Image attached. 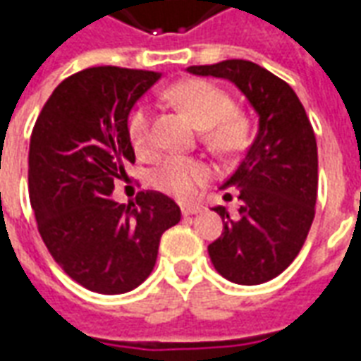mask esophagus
<instances>
[{"mask_svg": "<svg viewBox=\"0 0 361 361\" xmlns=\"http://www.w3.org/2000/svg\"><path fill=\"white\" fill-rule=\"evenodd\" d=\"M201 211H203V207H199V204H181V214H183V216H193V214H199Z\"/></svg>", "mask_w": 361, "mask_h": 361, "instance_id": "34e87169", "label": "esophagus"}]
</instances>
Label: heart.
I'll list each match as a JSON object with an SVG mask.
<instances>
[{"instance_id":"obj_1","label":"heart","mask_w":361,"mask_h":361,"mask_svg":"<svg viewBox=\"0 0 361 361\" xmlns=\"http://www.w3.org/2000/svg\"><path fill=\"white\" fill-rule=\"evenodd\" d=\"M166 98L178 106L199 129H203L204 145L220 157H234L245 147L250 123L242 111L235 110L228 92L214 82L188 79L166 90ZM127 137L141 158H154L158 152L152 131V114L147 106H135L127 118ZM209 166L188 157H170L152 172V183L164 193L189 199L209 180Z\"/></svg>"}]
</instances>
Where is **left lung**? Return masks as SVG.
Instances as JSON below:
<instances>
[{"label": "left lung", "instance_id": "8db88e82", "mask_svg": "<svg viewBox=\"0 0 361 361\" xmlns=\"http://www.w3.org/2000/svg\"><path fill=\"white\" fill-rule=\"evenodd\" d=\"M232 81L259 114V133L222 188L240 189V214L214 207L224 232L209 245L214 269L235 284L279 276L303 247L317 201V142L292 87L247 59L191 66Z\"/></svg>", "mask_w": 361, "mask_h": 361}]
</instances>
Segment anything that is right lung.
Returning a JSON list of instances; mask_svg holds the SVG:
<instances>
[{
  "label": "right lung",
  "instance_id": "right-lung-1",
  "mask_svg": "<svg viewBox=\"0 0 361 361\" xmlns=\"http://www.w3.org/2000/svg\"><path fill=\"white\" fill-rule=\"evenodd\" d=\"M160 79L154 71L89 67L67 77L44 104L30 135L28 193L54 261L98 294H123L149 276L158 243L181 219L158 191L129 204L111 199L135 150L127 118Z\"/></svg>",
  "mask_w": 361,
  "mask_h": 361
}]
</instances>
